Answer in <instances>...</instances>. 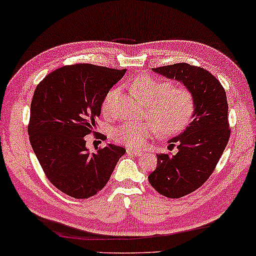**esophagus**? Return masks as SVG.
I'll use <instances>...</instances> for the list:
<instances>
[{
    "mask_svg": "<svg viewBox=\"0 0 256 256\" xmlns=\"http://www.w3.org/2000/svg\"><path fill=\"white\" fill-rule=\"evenodd\" d=\"M127 154H132V156H142L144 154V152H141V150H133V148H127Z\"/></svg>",
    "mask_w": 256,
    "mask_h": 256,
    "instance_id": "1",
    "label": "esophagus"
}]
</instances>
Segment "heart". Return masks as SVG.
Instances as JSON below:
<instances>
[{
    "label": "heart",
    "mask_w": 256,
    "mask_h": 256,
    "mask_svg": "<svg viewBox=\"0 0 256 256\" xmlns=\"http://www.w3.org/2000/svg\"><path fill=\"white\" fill-rule=\"evenodd\" d=\"M129 89L141 103L147 106L148 118L152 121L126 122L112 132L114 140L127 147L144 148L150 138L160 130L165 136L182 133L194 120L196 98L185 86H173L168 80L140 76L129 83ZM118 90L104 97L102 112L110 114Z\"/></svg>",
    "instance_id": "1"
}]
</instances>
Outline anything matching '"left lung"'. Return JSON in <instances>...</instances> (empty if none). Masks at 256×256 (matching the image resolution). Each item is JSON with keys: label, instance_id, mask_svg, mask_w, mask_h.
<instances>
[{"label": "left lung", "instance_id": "left-lung-1", "mask_svg": "<svg viewBox=\"0 0 256 256\" xmlns=\"http://www.w3.org/2000/svg\"><path fill=\"white\" fill-rule=\"evenodd\" d=\"M153 71L182 82L196 98L194 120L170 140V148L176 144L178 152L158 154L156 168L148 176L160 194L180 198L208 180L224 152L230 136L226 94L215 76L198 66L178 62Z\"/></svg>", "mask_w": 256, "mask_h": 256}]
</instances>
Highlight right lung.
<instances>
[{
    "instance_id": "add662e5",
    "label": "right lung",
    "mask_w": 256,
    "mask_h": 256,
    "mask_svg": "<svg viewBox=\"0 0 256 256\" xmlns=\"http://www.w3.org/2000/svg\"><path fill=\"white\" fill-rule=\"evenodd\" d=\"M124 70L92 64L62 66L38 84L30 103V142L51 184L77 200L92 197L109 182L126 150L106 144L88 150L102 102Z\"/></svg>"
}]
</instances>
